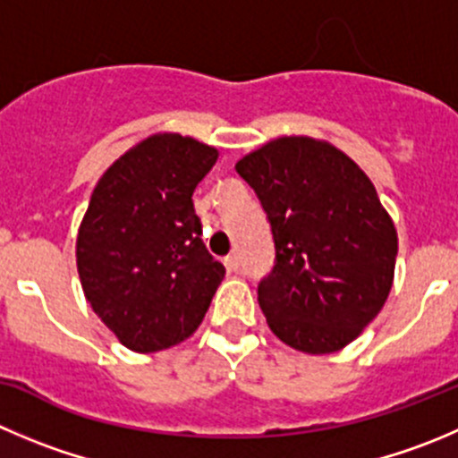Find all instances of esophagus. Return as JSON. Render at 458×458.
Listing matches in <instances>:
<instances>
[{
	"instance_id": "obj_1",
	"label": "esophagus",
	"mask_w": 458,
	"mask_h": 458,
	"mask_svg": "<svg viewBox=\"0 0 458 458\" xmlns=\"http://www.w3.org/2000/svg\"><path fill=\"white\" fill-rule=\"evenodd\" d=\"M225 265L229 272H238V269H241V259H238V254H229L225 259Z\"/></svg>"
}]
</instances>
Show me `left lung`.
I'll return each instance as SVG.
<instances>
[{
	"label": "left lung",
	"mask_w": 458,
	"mask_h": 458,
	"mask_svg": "<svg viewBox=\"0 0 458 458\" xmlns=\"http://www.w3.org/2000/svg\"><path fill=\"white\" fill-rule=\"evenodd\" d=\"M274 238V267L259 283L272 333L324 355L351 344L382 310L398 236L376 186L326 141L281 137L242 157Z\"/></svg>",
	"instance_id": "8db88e82"
}]
</instances>
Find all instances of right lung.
Masks as SVG:
<instances>
[{"label": "right lung", "instance_id": "1", "mask_svg": "<svg viewBox=\"0 0 458 458\" xmlns=\"http://www.w3.org/2000/svg\"><path fill=\"white\" fill-rule=\"evenodd\" d=\"M216 159L207 143L155 134L116 159L91 193L78 229V274L91 310L130 351L184 342L225 278L193 207Z\"/></svg>", "mask_w": 458, "mask_h": 458}]
</instances>
